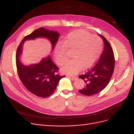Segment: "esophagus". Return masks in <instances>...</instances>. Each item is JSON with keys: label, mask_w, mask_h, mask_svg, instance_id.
I'll return each instance as SVG.
<instances>
[{"label": "esophagus", "mask_w": 134, "mask_h": 134, "mask_svg": "<svg viewBox=\"0 0 134 134\" xmlns=\"http://www.w3.org/2000/svg\"><path fill=\"white\" fill-rule=\"evenodd\" d=\"M67 77L68 78H69L70 79H71V80H76V79H77V77H75V76H68L67 75Z\"/></svg>", "instance_id": "esophagus-1"}]
</instances>
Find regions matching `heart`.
<instances>
[{
  "label": "heart",
  "instance_id": "b5f03b06",
  "mask_svg": "<svg viewBox=\"0 0 134 134\" xmlns=\"http://www.w3.org/2000/svg\"><path fill=\"white\" fill-rule=\"evenodd\" d=\"M103 47L101 38L83 30H77L69 33L64 39L63 43L57 44L54 49V59L57 64L62 66L67 57V49H74V58L68 60L62 68L63 71L69 75H75L83 67H90L100 57Z\"/></svg>",
  "mask_w": 134,
  "mask_h": 134
}]
</instances>
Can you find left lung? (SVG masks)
Here are the masks:
<instances>
[{"label": "left lung", "instance_id": "left-lung-1", "mask_svg": "<svg viewBox=\"0 0 134 134\" xmlns=\"http://www.w3.org/2000/svg\"><path fill=\"white\" fill-rule=\"evenodd\" d=\"M98 34L104 42L103 51L97 63L79 76L84 81L86 85L85 88L79 91L86 96L96 94L104 89L111 79L114 68L115 60L112 48L103 35Z\"/></svg>", "mask_w": 134, "mask_h": 134}]
</instances>
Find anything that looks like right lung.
I'll return each mask as SVG.
<instances>
[{"instance_id":"add662e5","label":"right lung","mask_w":134,"mask_h":134,"mask_svg":"<svg viewBox=\"0 0 134 134\" xmlns=\"http://www.w3.org/2000/svg\"><path fill=\"white\" fill-rule=\"evenodd\" d=\"M60 34L57 31L40 27L26 36L19 46L16 54V63L18 75L26 89L38 97L46 98L54 92L59 81L65 76L57 74L59 68L52 61L50 55L42 58L36 64L26 66L21 62L23 46L26 40L36 38H46L50 42L52 49L59 39Z\"/></svg>"}]
</instances>
